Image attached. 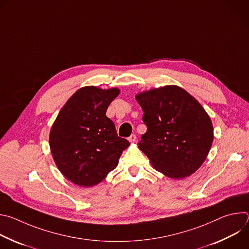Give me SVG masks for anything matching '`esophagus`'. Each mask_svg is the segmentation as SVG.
I'll return each mask as SVG.
<instances>
[{
	"mask_svg": "<svg viewBox=\"0 0 249 249\" xmlns=\"http://www.w3.org/2000/svg\"><path fill=\"white\" fill-rule=\"evenodd\" d=\"M128 140H129V142H131V143H134V142H136V140H137V137H136L135 134H132V135L128 138Z\"/></svg>",
	"mask_w": 249,
	"mask_h": 249,
	"instance_id": "esophagus-1",
	"label": "esophagus"
}]
</instances>
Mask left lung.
Wrapping results in <instances>:
<instances>
[{"instance_id":"8db88e82","label":"left lung","mask_w":249,"mask_h":249,"mask_svg":"<svg viewBox=\"0 0 249 249\" xmlns=\"http://www.w3.org/2000/svg\"><path fill=\"white\" fill-rule=\"evenodd\" d=\"M147 132L139 149L153 166L170 178L195 172L211 149L214 130L201 104L186 90L167 86L139 93Z\"/></svg>"}]
</instances>
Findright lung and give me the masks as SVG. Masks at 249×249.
<instances>
[{"label":"right lung","mask_w":249,"mask_h":249,"mask_svg":"<svg viewBox=\"0 0 249 249\" xmlns=\"http://www.w3.org/2000/svg\"><path fill=\"white\" fill-rule=\"evenodd\" d=\"M118 94V89L82 88L66 102L52 126L49 142L56 165L79 186L101 182L130 145L105 115Z\"/></svg>","instance_id":"obj_1"}]
</instances>
